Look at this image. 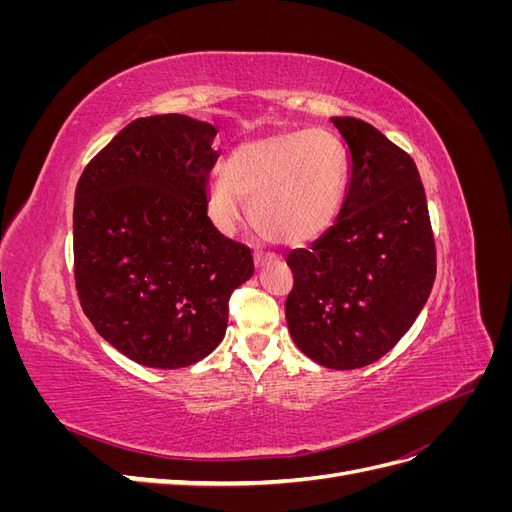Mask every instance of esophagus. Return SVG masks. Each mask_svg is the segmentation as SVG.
Listing matches in <instances>:
<instances>
[{
  "instance_id": "34e87169",
  "label": "esophagus",
  "mask_w": 512,
  "mask_h": 512,
  "mask_svg": "<svg viewBox=\"0 0 512 512\" xmlns=\"http://www.w3.org/2000/svg\"><path fill=\"white\" fill-rule=\"evenodd\" d=\"M269 260H273L271 254H262V252H256V254H254V265H256V267H265Z\"/></svg>"
}]
</instances>
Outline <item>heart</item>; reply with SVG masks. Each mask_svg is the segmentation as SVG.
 <instances>
[{
    "mask_svg": "<svg viewBox=\"0 0 512 512\" xmlns=\"http://www.w3.org/2000/svg\"><path fill=\"white\" fill-rule=\"evenodd\" d=\"M346 147L329 130H292L241 143L207 192L211 222L230 232L250 200L254 226L267 239L303 245L320 237L342 207Z\"/></svg>",
    "mask_w": 512,
    "mask_h": 512,
    "instance_id": "1",
    "label": "heart"
}]
</instances>
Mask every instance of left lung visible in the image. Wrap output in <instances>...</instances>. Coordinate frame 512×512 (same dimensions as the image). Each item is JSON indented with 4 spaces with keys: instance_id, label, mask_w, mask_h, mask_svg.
<instances>
[{
    "instance_id": "1",
    "label": "left lung",
    "mask_w": 512,
    "mask_h": 512,
    "mask_svg": "<svg viewBox=\"0 0 512 512\" xmlns=\"http://www.w3.org/2000/svg\"><path fill=\"white\" fill-rule=\"evenodd\" d=\"M350 151L337 222L286 262L297 348L329 369H359L389 352L429 299L436 243L414 160L356 117H333Z\"/></svg>"
}]
</instances>
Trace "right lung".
Masks as SVG:
<instances>
[{"mask_svg": "<svg viewBox=\"0 0 512 512\" xmlns=\"http://www.w3.org/2000/svg\"><path fill=\"white\" fill-rule=\"evenodd\" d=\"M215 134L188 115L134 119L76 185L81 307L108 344L145 367H188L218 348L230 294L254 273L250 247L207 215Z\"/></svg>", "mask_w": 512, "mask_h": 512, "instance_id": "right-lung-1", "label": "right lung"}]
</instances>
